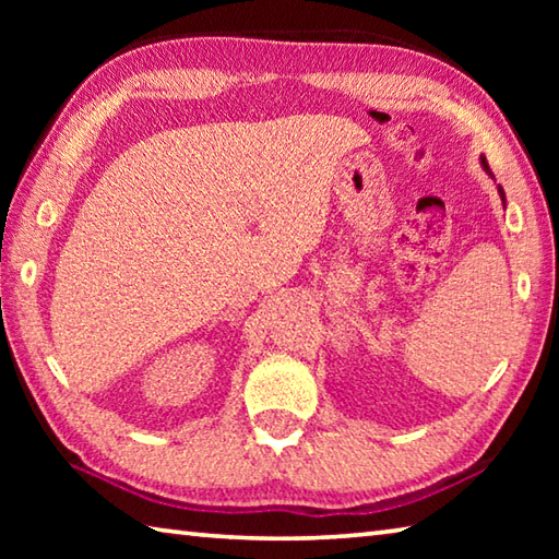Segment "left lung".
Masks as SVG:
<instances>
[{"mask_svg": "<svg viewBox=\"0 0 559 559\" xmlns=\"http://www.w3.org/2000/svg\"><path fill=\"white\" fill-rule=\"evenodd\" d=\"M480 163H484V167H486L488 173H490V167H488V163H486V157H480ZM498 192H500V197H506V194H503V189H498Z\"/></svg>", "mask_w": 559, "mask_h": 559, "instance_id": "1", "label": "left lung"}]
</instances>
